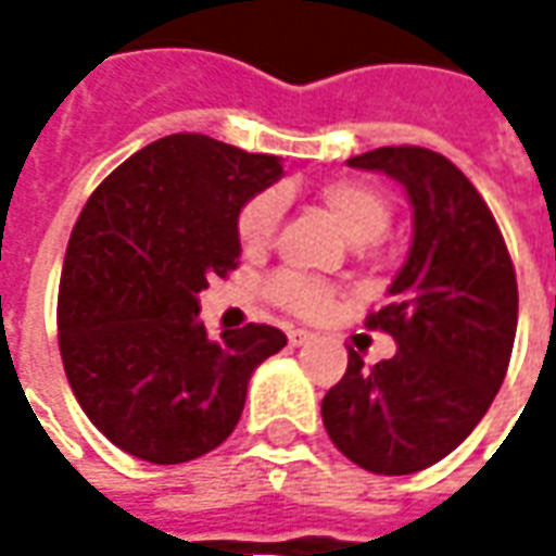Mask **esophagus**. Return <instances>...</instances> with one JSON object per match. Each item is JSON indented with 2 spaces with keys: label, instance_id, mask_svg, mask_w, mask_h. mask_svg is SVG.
<instances>
[{
  "label": "esophagus",
  "instance_id": "esophagus-1",
  "mask_svg": "<svg viewBox=\"0 0 556 556\" xmlns=\"http://www.w3.org/2000/svg\"><path fill=\"white\" fill-rule=\"evenodd\" d=\"M309 339H313V333H309V330H301V327H298V330H289L291 345H306Z\"/></svg>",
  "mask_w": 556,
  "mask_h": 556
}]
</instances>
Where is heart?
I'll list each match as a JSON object with an SVG mask.
<instances>
[{"mask_svg":"<svg viewBox=\"0 0 556 556\" xmlns=\"http://www.w3.org/2000/svg\"><path fill=\"white\" fill-rule=\"evenodd\" d=\"M315 199L337 219V226L345 231L351 243H375L393 219V205L384 190L357 178H333L321 184L315 190ZM279 217H282V199L277 190L255 193L238 214V241L243 250L265 253L277 238ZM267 298L301 318H318L333 306L337 289L298 270H282L267 282Z\"/></svg>","mask_w":556,"mask_h":556,"instance_id":"heart-1","label":"heart"}]
</instances>
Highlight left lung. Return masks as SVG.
<instances>
[{"label":"left lung","mask_w":556,"mask_h":556,"mask_svg":"<svg viewBox=\"0 0 556 556\" xmlns=\"http://www.w3.org/2000/svg\"><path fill=\"white\" fill-rule=\"evenodd\" d=\"M349 166L384 172L408 190V262L366 315L399 351L349 369L327 390L321 419L354 465L405 477L438 465L465 441L497 396L518 327V282L494 214L455 163L419 146H387Z\"/></svg>","instance_id":"obj_1"}]
</instances>
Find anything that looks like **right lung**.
<instances>
[{
  "label": "right lung",
  "instance_id": "1",
  "mask_svg": "<svg viewBox=\"0 0 556 556\" xmlns=\"http://www.w3.org/2000/svg\"><path fill=\"white\" fill-rule=\"evenodd\" d=\"M282 175L277 157L172 134L89 195L59 282L67 384L110 441L181 465L229 438L255 366L289 339L270 325L207 337L199 291L238 267V214Z\"/></svg>",
  "mask_w": 556,
  "mask_h": 556
}]
</instances>
